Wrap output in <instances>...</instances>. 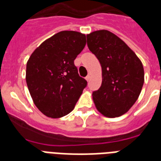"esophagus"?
<instances>
[{
  "label": "esophagus",
  "mask_w": 161,
  "mask_h": 161,
  "mask_svg": "<svg viewBox=\"0 0 161 161\" xmlns=\"http://www.w3.org/2000/svg\"><path fill=\"white\" fill-rule=\"evenodd\" d=\"M86 80L87 81H89L90 80V78H91V76H90V74H88V75H87V77H86Z\"/></svg>",
  "instance_id": "1"
}]
</instances>
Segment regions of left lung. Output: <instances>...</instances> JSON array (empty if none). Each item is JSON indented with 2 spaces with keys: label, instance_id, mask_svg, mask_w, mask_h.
I'll use <instances>...</instances> for the list:
<instances>
[{
  "label": "left lung",
  "instance_id": "obj_1",
  "mask_svg": "<svg viewBox=\"0 0 161 161\" xmlns=\"http://www.w3.org/2000/svg\"><path fill=\"white\" fill-rule=\"evenodd\" d=\"M89 50L102 67V84L93 92L97 109L108 118L129 111L140 96L144 84V68L136 54L107 30L87 35Z\"/></svg>",
  "mask_w": 161,
  "mask_h": 161
}]
</instances>
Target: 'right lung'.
Returning <instances> with one entry per match:
<instances>
[{
    "label": "right lung",
    "mask_w": 161,
    "mask_h": 161,
    "mask_svg": "<svg viewBox=\"0 0 161 161\" xmlns=\"http://www.w3.org/2000/svg\"><path fill=\"white\" fill-rule=\"evenodd\" d=\"M85 45L84 34L63 31L43 42L29 58L26 84L35 105L47 117L69 114L87 87L74 65Z\"/></svg>",
    "instance_id": "obj_1"
}]
</instances>
